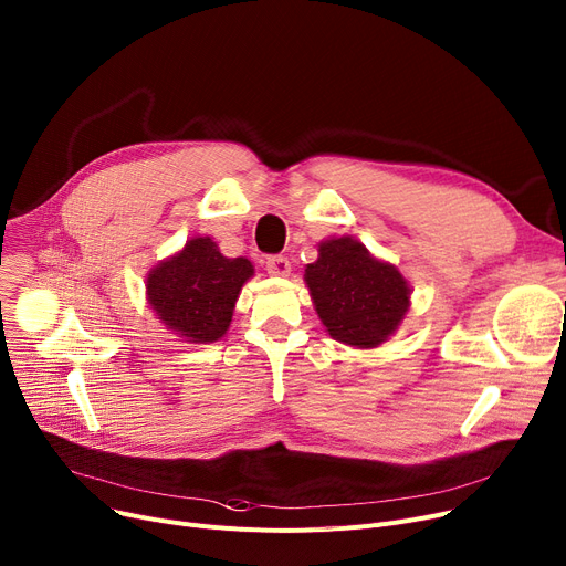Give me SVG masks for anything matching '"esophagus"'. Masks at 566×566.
Instances as JSON below:
<instances>
[{"mask_svg":"<svg viewBox=\"0 0 566 566\" xmlns=\"http://www.w3.org/2000/svg\"><path fill=\"white\" fill-rule=\"evenodd\" d=\"M265 271H268V275H273V277H286L291 273V263L282 254L268 256L265 259Z\"/></svg>","mask_w":566,"mask_h":566,"instance_id":"34e87169","label":"esophagus"}]
</instances>
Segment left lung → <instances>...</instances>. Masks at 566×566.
<instances>
[{
    "mask_svg": "<svg viewBox=\"0 0 566 566\" xmlns=\"http://www.w3.org/2000/svg\"><path fill=\"white\" fill-rule=\"evenodd\" d=\"M305 282L331 337L350 346L382 344L408 312L403 275L346 235L321 243L318 259L305 268Z\"/></svg>",
    "mask_w": 566,
    "mask_h": 566,
    "instance_id": "obj_1",
    "label": "left lung"
}]
</instances>
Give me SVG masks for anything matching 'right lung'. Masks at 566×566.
Masks as SVG:
<instances>
[{"instance_id": "1", "label": "right lung", "mask_w": 566, "mask_h": 566, "mask_svg": "<svg viewBox=\"0 0 566 566\" xmlns=\"http://www.w3.org/2000/svg\"><path fill=\"white\" fill-rule=\"evenodd\" d=\"M252 273L248 259H227L211 238H192L184 252L163 261L148 275V303L176 335L192 344L218 342Z\"/></svg>"}]
</instances>
